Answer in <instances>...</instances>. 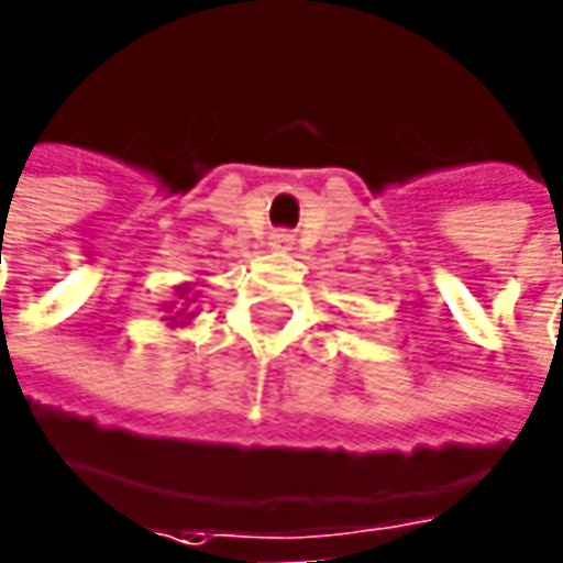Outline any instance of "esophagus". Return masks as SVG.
Segmentation results:
<instances>
[{
	"instance_id": "34e87169",
	"label": "esophagus",
	"mask_w": 563,
	"mask_h": 563,
	"mask_svg": "<svg viewBox=\"0 0 563 563\" xmlns=\"http://www.w3.org/2000/svg\"><path fill=\"white\" fill-rule=\"evenodd\" d=\"M271 245H274V249H289V245H292V233H286V230L274 233V236H271Z\"/></svg>"
}]
</instances>
